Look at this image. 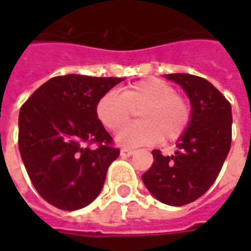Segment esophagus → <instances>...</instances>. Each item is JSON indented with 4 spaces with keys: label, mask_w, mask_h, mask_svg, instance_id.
<instances>
[{
    "label": "esophagus",
    "mask_w": 251,
    "mask_h": 251,
    "mask_svg": "<svg viewBox=\"0 0 251 251\" xmlns=\"http://www.w3.org/2000/svg\"><path fill=\"white\" fill-rule=\"evenodd\" d=\"M134 152H135V151L130 150V148H123V150L120 151V155L123 158H128V156H131Z\"/></svg>",
    "instance_id": "esophagus-1"
}]
</instances>
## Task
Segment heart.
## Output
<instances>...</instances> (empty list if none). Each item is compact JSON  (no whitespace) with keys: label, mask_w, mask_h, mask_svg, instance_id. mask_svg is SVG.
I'll return each mask as SVG.
<instances>
[{"label":"heart","mask_w":251,"mask_h":251,"mask_svg":"<svg viewBox=\"0 0 251 251\" xmlns=\"http://www.w3.org/2000/svg\"><path fill=\"white\" fill-rule=\"evenodd\" d=\"M141 111V123L121 129L116 141L123 147L150 145L162 140H178L190 126L191 106L186 98L166 81L151 78L126 88L123 93L110 91L96 104L100 123L116 131Z\"/></svg>","instance_id":"b5f03b06"}]
</instances>
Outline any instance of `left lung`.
<instances>
[{"label":"left lung","instance_id":"1","mask_svg":"<svg viewBox=\"0 0 251 251\" xmlns=\"http://www.w3.org/2000/svg\"><path fill=\"white\" fill-rule=\"evenodd\" d=\"M191 103V121L178 138L177 151L163 156L152 151L153 163L142 181L160 202L180 207L200 198L214 184L232 142V107L207 79L190 74H168Z\"/></svg>","mask_w":251,"mask_h":251}]
</instances>
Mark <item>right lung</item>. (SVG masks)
I'll return each instance as SVG.
<instances>
[{
    "label": "right lung",
    "mask_w": 251,
    "mask_h": 251,
    "mask_svg": "<svg viewBox=\"0 0 251 251\" xmlns=\"http://www.w3.org/2000/svg\"><path fill=\"white\" fill-rule=\"evenodd\" d=\"M124 81L61 75L43 83L19 111V152L34 188L54 207L75 211L99 196L120 150L98 119L96 104Z\"/></svg>",
    "instance_id": "obj_1"
}]
</instances>
